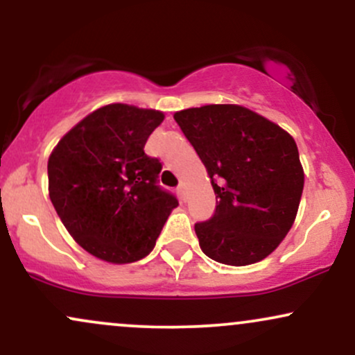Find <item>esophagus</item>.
Listing matches in <instances>:
<instances>
[{"label":"esophagus","instance_id":"obj_1","mask_svg":"<svg viewBox=\"0 0 355 355\" xmlns=\"http://www.w3.org/2000/svg\"><path fill=\"white\" fill-rule=\"evenodd\" d=\"M177 193H178V197H180V200H182V202H185V187H183V185L178 187V189H177Z\"/></svg>","mask_w":355,"mask_h":355}]
</instances>
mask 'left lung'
I'll return each instance as SVG.
<instances>
[{"label": "left lung", "mask_w": 355, "mask_h": 355, "mask_svg": "<svg viewBox=\"0 0 355 355\" xmlns=\"http://www.w3.org/2000/svg\"><path fill=\"white\" fill-rule=\"evenodd\" d=\"M173 118L217 195L214 217L195 223L202 252L235 267L263 260L288 234L302 197L294 138L239 105H205Z\"/></svg>", "instance_id": "obj_1"}]
</instances>
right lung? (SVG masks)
<instances>
[{
    "instance_id": "1",
    "label": "right lung",
    "mask_w": 355,
    "mask_h": 355,
    "mask_svg": "<svg viewBox=\"0 0 355 355\" xmlns=\"http://www.w3.org/2000/svg\"><path fill=\"white\" fill-rule=\"evenodd\" d=\"M164 118L157 110L107 105L73 126L50 155L53 207L78 245L96 259H144L178 205L158 185L160 160L144 150Z\"/></svg>"
}]
</instances>
